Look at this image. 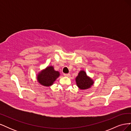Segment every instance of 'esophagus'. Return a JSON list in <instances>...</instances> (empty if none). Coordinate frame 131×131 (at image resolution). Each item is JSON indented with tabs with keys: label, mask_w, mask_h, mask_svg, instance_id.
<instances>
[{
	"label": "esophagus",
	"mask_w": 131,
	"mask_h": 131,
	"mask_svg": "<svg viewBox=\"0 0 131 131\" xmlns=\"http://www.w3.org/2000/svg\"><path fill=\"white\" fill-rule=\"evenodd\" d=\"M63 75H64V76H65V77H69V76H70V74H69V73H68V74H63Z\"/></svg>",
	"instance_id": "34e87169"
}]
</instances>
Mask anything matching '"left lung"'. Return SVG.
Here are the masks:
<instances>
[{"label":"left lung","instance_id":"8db88e82","mask_svg":"<svg viewBox=\"0 0 131 131\" xmlns=\"http://www.w3.org/2000/svg\"><path fill=\"white\" fill-rule=\"evenodd\" d=\"M76 82L79 88L81 90L88 89L93 84V81L87 76L86 73L83 70L79 72L76 78Z\"/></svg>","mask_w":131,"mask_h":131}]
</instances>
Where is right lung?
Here are the masks:
<instances>
[{"mask_svg":"<svg viewBox=\"0 0 131 131\" xmlns=\"http://www.w3.org/2000/svg\"><path fill=\"white\" fill-rule=\"evenodd\" d=\"M59 76V73L55 71L53 67L50 66L38 75V81L42 85L49 86L53 84V82Z\"/></svg>","mask_w":131,"mask_h":131,"instance_id":"obj_1","label":"right lung"}]
</instances>
